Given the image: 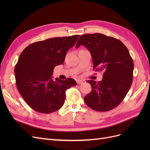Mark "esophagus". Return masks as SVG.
<instances>
[{
    "label": "esophagus",
    "mask_w": 150,
    "mask_h": 150,
    "mask_svg": "<svg viewBox=\"0 0 150 150\" xmlns=\"http://www.w3.org/2000/svg\"><path fill=\"white\" fill-rule=\"evenodd\" d=\"M76 82H77V84H81V83H83V81L81 80V79H78V80L76 81Z\"/></svg>",
    "instance_id": "34e87169"
}]
</instances>
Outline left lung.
Listing matches in <instances>:
<instances>
[{"instance_id": "obj_1", "label": "left lung", "mask_w": 150, "mask_h": 150, "mask_svg": "<svg viewBox=\"0 0 150 150\" xmlns=\"http://www.w3.org/2000/svg\"><path fill=\"white\" fill-rule=\"evenodd\" d=\"M81 45L91 52L93 69L103 72L101 81H86L92 89L84 102L95 111L111 110L122 101L132 84L134 63L128 49L119 39L99 33L81 35L76 48Z\"/></svg>"}]
</instances>
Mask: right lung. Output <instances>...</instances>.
<instances>
[{
    "instance_id": "obj_1",
    "label": "right lung",
    "mask_w": 150,
    "mask_h": 150,
    "mask_svg": "<svg viewBox=\"0 0 150 150\" xmlns=\"http://www.w3.org/2000/svg\"><path fill=\"white\" fill-rule=\"evenodd\" d=\"M79 35L53 38L30 44L22 52L14 72L17 88L34 110L49 114L63 106L66 90L76 81L52 79L54 67L62 64L68 50L74 46Z\"/></svg>"
}]
</instances>
